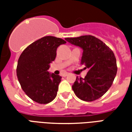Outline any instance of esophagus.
<instances>
[{"label":"esophagus","instance_id":"1","mask_svg":"<svg viewBox=\"0 0 132 132\" xmlns=\"http://www.w3.org/2000/svg\"><path fill=\"white\" fill-rule=\"evenodd\" d=\"M69 73H63V74L62 75V76H63V77H66V76H69Z\"/></svg>","mask_w":132,"mask_h":132}]
</instances>
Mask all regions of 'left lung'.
Listing matches in <instances>:
<instances>
[{"label":"left lung","instance_id":"left-lung-1","mask_svg":"<svg viewBox=\"0 0 132 132\" xmlns=\"http://www.w3.org/2000/svg\"><path fill=\"white\" fill-rule=\"evenodd\" d=\"M66 40L83 49L80 64L89 69L84 78L76 77L72 86L74 93L87 102L101 97L111 87L117 71L113 52L103 42L91 35L66 38Z\"/></svg>","mask_w":132,"mask_h":132}]
</instances>
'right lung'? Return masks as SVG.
Masks as SVG:
<instances>
[{
    "label": "right lung",
    "instance_id": "add662e5",
    "mask_svg": "<svg viewBox=\"0 0 132 132\" xmlns=\"http://www.w3.org/2000/svg\"><path fill=\"white\" fill-rule=\"evenodd\" d=\"M66 42L46 36L31 44L22 52L17 66V76L22 88L35 102L47 104L57 95L61 77L48 72L56 49Z\"/></svg>",
    "mask_w": 132,
    "mask_h": 132
}]
</instances>
